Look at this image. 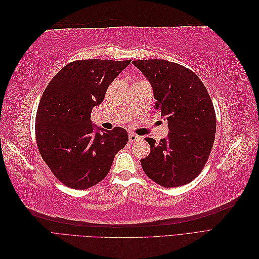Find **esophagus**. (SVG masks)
Wrapping results in <instances>:
<instances>
[{
	"instance_id": "1",
	"label": "esophagus",
	"mask_w": 259,
	"mask_h": 259,
	"mask_svg": "<svg viewBox=\"0 0 259 259\" xmlns=\"http://www.w3.org/2000/svg\"><path fill=\"white\" fill-rule=\"evenodd\" d=\"M139 139H140V137L135 135V134H133V133L128 135V142L130 143H135V142H137V140H139Z\"/></svg>"
}]
</instances>
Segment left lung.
Returning <instances> with one entry per match:
<instances>
[{"instance_id": "obj_1", "label": "left lung", "mask_w": 259, "mask_h": 259, "mask_svg": "<svg viewBox=\"0 0 259 259\" xmlns=\"http://www.w3.org/2000/svg\"><path fill=\"white\" fill-rule=\"evenodd\" d=\"M151 83L154 108L168 123L167 138L155 144L146 138L150 153L140 160L146 175L165 188L179 187L197 177L214 145L216 114L208 92L188 68L164 59L134 60Z\"/></svg>"}]
</instances>
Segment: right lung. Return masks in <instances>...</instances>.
Returning a JSON list of instances; mask_svg holds the SVG:
<instances>
[{"instance_id": "1", "label": "right lung", "mask_w": 259, "mask_h": 259, "mask_svg": "<svg viewBox=\"0 0 259 259\" xmlns=\"http://www.w3.org/2000/svg\"><path fill=\"white\" fill-rule=\"evenodd\" d=\"M131 61L75 60L46 86L36 111V144L52 173L67 187L83 190L101 182L114 155L127 144L122 127H97L101 132L94 133L91 112Z\"/></svg>"}]
</instances>
